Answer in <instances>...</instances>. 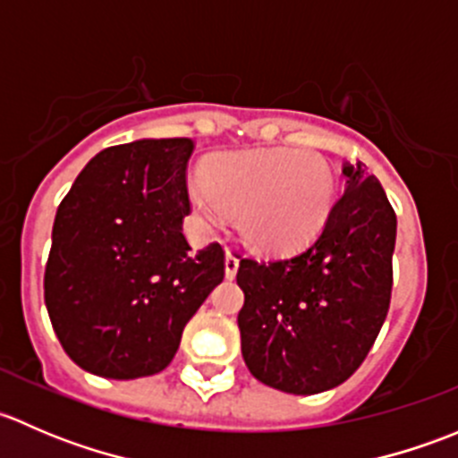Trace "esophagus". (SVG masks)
<instances>
[{
  "label": "esophagus",
  "mask_w": 458,
  "mask_h": 458,
  "mask_svg": "<svg viewBox=\"0 0 458 458\" xmlns=\"http://www.w3.org/2000/svg\"><path fill=\"white\" fill-rule=\"evenodd\" d=\"M237 270H239V257L228 250L225 252V276H228V279H234V276H237Z\"/></svg>",
  "instance_id": "34e87169"
}]
</instances>
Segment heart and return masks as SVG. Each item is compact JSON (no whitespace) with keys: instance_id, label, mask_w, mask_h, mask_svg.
<instances>
[{"instance_id":"b5f03b06","label":"heart","mask_w":458,"mask_h":458,"mask_svg":"<svg viewBox=\"0 0 458 458\" xmlns=\"http://www.w3.org/2000/svg\"><path fill=\"white\" fill-rule=\"evenodd\" d=\"M191 201L208 224H221L225 210L237 212V228L250 246L285 252L321 233L335 203V179L315 152H233L192 177Z\"/></svg>"}]
</instances>
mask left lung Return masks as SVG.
Listing matches in <instances>:
<instances>
[{"label":"left lung","mask_w":458,"mask_h":458,"mask_svg":"<svg viewBox=\"0 0 458 458\" xmlns=\"http://www.w3.org/2000/svg\"><path fill=\"white\" fill-rule=\"evenodd\" d=\"M341 173L344 195L312 243L270 261H239L243 361L288 394H318L352 377L390 308L396 215L361 161H344Z\"/></svg>","instance_id":"1"}]
</instances>
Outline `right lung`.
Listing matches in <instances>:
<instances>
[{"mask_svg": "<svg viewBox=\"0 0 458 458\" xmlns=\"http://www.w3.org/2000/svg\"><path fill=\"white\" fill-rule=\"evenodd\" d=\"M191 152V140L106 148L59 203L44 299L59 344L86 372H161L224 281L219 243L195 252L182 228Z\"/></svg>", "mask_w": 458, "mask_h": 458, "instance_id": "add662e5", "label": "right lung"}]
</instances>
